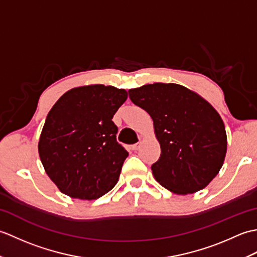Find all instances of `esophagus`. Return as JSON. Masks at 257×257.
Here are the masks:
<instances>
[{
    "label": "esophagus",
    "mask_w": 257,
    "mask_h": 257,
    "mask_svg": "<svg viewBox=\"0 0 257 257\" xmlns=\"http://www.w3.org/2000/svg\"><path fill=\"white\" fill-rule=\"evenodd\" d=\"M140 146H141V144H140V143H138V144H135V145H133V146H132V148H133V150H134V151H137V150L140 148Z\"/></svg>",
    "instance_id": "obj_1"
}]
</instances>
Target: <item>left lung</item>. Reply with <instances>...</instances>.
Here are the masks:
<instances>
[{
	"mask_svg": "<svg viewBox=\"0 0 257 257\" xmlns=\"http://www.w3.org/2000/svg\"><path fill=\"white\" fill-rule=\"evenodd\" d=\"M135 105L150 114L161 155L154 177L172 193L204 189L220 172L227 150L224 122L209 101L178 84L155 83L129 89Z\"/></svg>",
	"mask_w": 257,
	"mask_h": 257,
	"instance_id": "1",
	"label": "left lung"
}]
</instances>
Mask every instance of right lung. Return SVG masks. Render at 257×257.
I'll use <instances>...</instances> for the list:
<instances>
[{"label": "right lung", "mask_w": 257, "mask_h": 257, "mask_svg": "<svg viewBox=\"0 0 257 257\" xmlns=\"http://www.w3.org/2000/svg\"><path fill=\"white\" fill-rule=\"evenodd\" d=\"M127 97V91L113 86H80L65 92L52 107L38 154L62 193L95 200L116 185L128 152L117 143L112 117Z\"/></svg>", "instance_id": "1"}]
</instances>
